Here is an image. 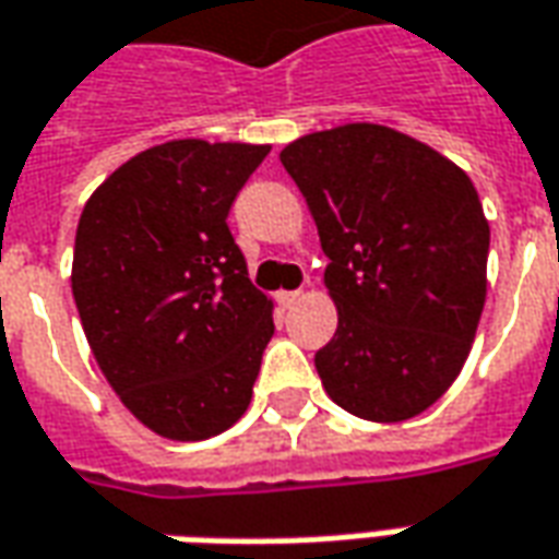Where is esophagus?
Listing matches in <instances>:
<instances>
[{
    "label": "esophagus",
    "mask_w": 559,
    "mask_h": 559,
    "mask_svg": "<svg viewBox=\"0 0 559 559\" xmlns=\"http://www.w3.org/2000/svg\"><path fill=\"white\" fill-rule=\"evenodd\" d=\"M299 299H302V294H299V290H281L278 306L281 309H294Z\"/></svg>",
    "instance_id": "34e87169"
}]
</instances>
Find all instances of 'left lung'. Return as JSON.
<instances>
[{"instance_id": "left-lung-1", "label": "left lung", "mask_w": 559, "mask_h": 559, "mask_svg": "<svg viewBox=\"0 0 559 559\" xmlns=\"http://www.w3.org/2000/svg\"><path fill=\"white\" fill-rule=\"evenodd\" d=\"M281 165L309 204L340 311L318 376L352 416L407 423L453 385L480 324V195L447 155L370 121L299 136Z\"/></svg>"}]
</instances>
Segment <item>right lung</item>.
<instances>
[{"instance_id":"right-lung-1","label":"right lung","mask_w":559,"mask_h":559,"mask_svg":"<svg viewBox=\"0 0 559 559\" xmlns=\"http://www.w3.org/2000/svg\"><path fill=\"white\" fill-rule=\"evenodd\" d=\"M272 146L168 140L91 192L72 296L97 367L136 423L207 440L245 416L275 324L226 216Z\"/></svg>"}]
</instances>
